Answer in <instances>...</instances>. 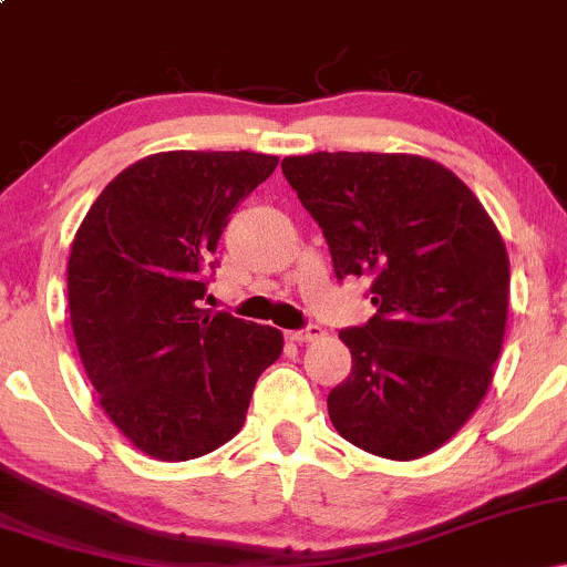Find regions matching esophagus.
I'll return each instance as SVG.
<instances>
[{
  "label": "esophagus",
  "instance_id": "34e87169",
  "mask_svg": "<svg viewBox=\"0 0 567 567\" xmlns=\"http://www.w3.org/2000/svg\"><path fill=\"white\" fill-rule=\"evenodd\" d=\"M320 338H324V330L320 328V324H309V328L292 330L290 333V341H296V343H311V341H320Z\"/></svg>",
  "mask_w": 567,
  "mask_h": 567
}]
</instances>
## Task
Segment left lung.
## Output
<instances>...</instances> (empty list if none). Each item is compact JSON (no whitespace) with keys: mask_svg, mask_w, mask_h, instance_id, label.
<instances>
[{"mask_svg":"<svg viewBox=\"0 0 567 567\" xmlns=\"http://www.w3.org/2000/svg\"><path fill=\"white\" fill-rule=\"evenodd\" d=\"M282 173L320 224L336 277H368L375 315L341 330L351 375L328 394L336 432L392 461L434 453L493 381L509 256L483 202L419 154L317 152Z\"/></svg>","mask_w":567,"mask_h":567,"instance_id":"obj_1","label":"left lung"}]
</instances>
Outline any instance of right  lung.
<instances>
[{
	"label": "right lung",
	"mask_w": 567,
	"mask_h": 567,
	"mask_svg": "<svg viewBox=\"0 0 567 567\" xmlns=\"http://www.w3.org/2000/svg\"><path fill=\"white\" fill-rule=\"evenodd\" d=\"M277 162L152 154L116 175L76 229L69 311L80 360L114 426L152 458H199L229 442L258 375L282 354L277 328L199 309L226 220Z\"/></svg>",
	"instance_id": "obj_1"
}]
</instances>
